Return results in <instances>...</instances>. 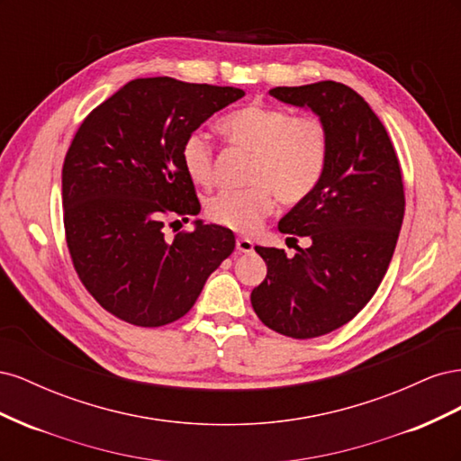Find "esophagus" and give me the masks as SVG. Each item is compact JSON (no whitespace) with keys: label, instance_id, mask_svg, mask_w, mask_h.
Here are the masks:
<instances>
[{"label":"esophagus","instance_id":"esophagus-1","mask_svg":"<svg viewBox=\"0 0 461 461\" xmlns=\"http://www.w3.org/2000/svg\"><path fill=\"white\" fill-rule=\"evenodd\" d=\"M236 249H239L240 254H249V252H254V242L249 240V239H236Z\"/></svg>","mask_w":461,"mask_h":461}]
</instances>
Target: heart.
Returning <instances> with one entry per match:
<instances>
[{
	"instance_id": "obj_1",
	"label": "heart",
	"mask_w": 461,
	"mask_h": 461,
	"mask_svg": "<svg viewBox=\"0 0 461 461\" xmlns=\"http://www.w3.org/2000/svg\"><path fill=\"white\" fill-rule=\"evenodd\" d=\"M225 140L252 153L244 190H222L205 202V215L215 225L239 232L256 229L275 207L310 198L325 176L330 134L317 117H296L290 109L248 104L219 121ZM180 163L194 185L213 180V148L200 132L180 144Z\"/></svg>"
}]
</instances>
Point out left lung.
I'll return each instance as SVG.
<instances>
[{"instance_id": "left-lung-1", "label": "left lung", "mask_w": 461, "mask_h": 461, "mask_svg": "<svg viewBox=\"0 0 461 461\" xmlns=\"http://www.w3.org/2000/svg\"><path fill=\"white\" fill-rule=\"evenodd\" d=\"M269 94L327 124L330 158L312 196L278 221L281 232L308 236L310 248L286 258L256 246L267 276L252 290V305L285 337L315 339L352 321L379 288L406 207L402 169L384 124L350 86L323 80Z\"/></svg>"}]
</instances>
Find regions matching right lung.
<instances>
[{"instance_id":"1","label":"right lung","mask_w":461,"mask_h":461,"mask_svg":"<svg viewBox=\"0 0 461 461\" xmlns=\"http://www.w3.org/2000/svg\"><path fill=\"white\" fill-rule=\"evenodd\" d=\"M242 95L232 86L136 78L82 121L63 163L65 239L82 285L111 315L136 327L173 323L232 254L230 229L198 219L171 242L163 227L202 207L180 144Z\"/></svg>"}]
</instances>
